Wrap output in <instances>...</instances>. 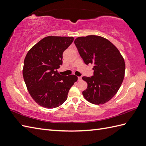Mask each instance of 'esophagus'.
Here are the masks:
<instances>
[{
    "instance_id": "esophagus-1",
    "label": "esophagus",
    "mask_w": 146,
    "mask_h": 146,
    "mask_svg": "<svg viewBox=\"0 0 146 146\" xmlns=\"http://www.w3.org/2000/svg\"><path fill=\"white\" fill-rule=\"evenodd\" d=\"M81 80H82V78H81V76H78V80L79 81H81Z\"/></svg>"
}]
</instances>
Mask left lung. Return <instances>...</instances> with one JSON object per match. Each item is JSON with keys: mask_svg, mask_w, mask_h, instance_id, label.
<instances>
[{"mask_svg": "<svg viewBox=\"0 0 146 146\" xmlns=\"http://www.w3.org/2000/svg\"><path fill=\"white\" fill-rule=\"evenodd\" d=\"M74 43L86 65H94L93 76L82 78L88 84L83 95L91 103L104 104L116 94L123 83L126 67L123 57L102 36L78 37Z\"/></svg>", "mask_w": 146, "mask_h": 146, "instance_id": "1", "label": "left lung"}]
</instances>
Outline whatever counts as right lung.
I'll return each instance as SVG.
<instances>
[{
  "instance_id": "right-lung-1",
  "label": "right lung",
  "mask_w": 146,
  "mask_h": 146,
  "mask_svg": "<svg viewBox=\"0 0 146 146\" xmlns=\"http://www.w3.org/2000/svg\"><path fill=\"white\" fill-rule=\"evenodd\" d=\"M72 36H48L33 45L27 53L23 76L35 102L46 108H55L67 99L68 91L78 80L74 74L61 75L63 53L73 42Z\"/></svg>"
}]
</instances>
